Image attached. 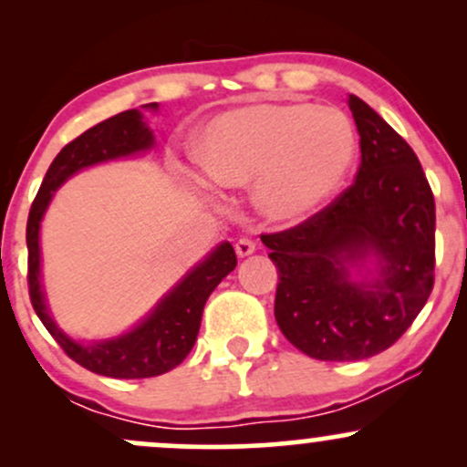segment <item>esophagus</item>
<instances>
[{"label": "esophagus", "mask_w": 467, "mask_h": 467, "mask_svg": "<svg viewBox=\"0 0 467 467\" xmlns=\"http://www.w3.org/2000/svg\"><path fill=\"white\" fill-rule=\"evenodd\" d=\"M234 250H237V254L241 256V259H244V256H250L252 252L256 250V245H254V241H250V239H239L237 244H234Z\"/></svg>", "instance_id": "obj_1"}]
</instances>
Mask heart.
<instances>
[{
	"instance_id": "1",
	"label": "heart",
	"mask_w": 467,
	"mask_h": 467,
	"mask_svg": "<svg viewBox=\"0 0 467 467\" xmlns=\"http://www.w3.org/2000/svg\"><path fill=\"white\" fill-rule=\"evenodd\" d=\"M358 153V133L336 107L252 103L208 120L197 162L215 184L244 189L272 222L312 215L340 191Z\"/></svg>"
}]
</instances>
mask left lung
Returning <instances> with one entry per match:
<instances>
[{
    "instance_id": "left-lung-1",
    "label": "left lung",
    "mask_w": 467,
    "mask_h": 467,
    "mask_svg": "<svg viewBox=\"0 0 467 467\" xmlns=\"http://www.w3.org/2000/svg\"><path fill=\"white\" fill-rule=\"evenodd\" d=\"M356 182L307 222L261 234L278 270L283 336L305 356L351 362L389 349L435 283V197L409 142L349 94Z\"/></svg>"
}]
</instances>
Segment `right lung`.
<instances>
[{
  "label": "right lung",
  "instance_id": "right-lung-1",
  "mask_svg": "<svg viewBox=\"0 0 467 467\" xmlns=\"http://www.w3.org/2000/svg\"><path fill=\"white\" fill-rule=\"evenodd\" d=\"M144 109H158V103L142 105ZM153 147V131L144 122L142 111L127 109L99 125L80 133L61 149L55 162L47 169L44 184L32 202L26 244H28V289L30 301L36 316L61 349L74 362L88 371L118 379H138L162 375L189 356L200 334L202 312L208 296L213 294L223 276L237 265L234 248L223 241L206 259L200 261L171 292H166L160 303L127 334L107 340L78 342L58 329L47 309L44 285H41V248L39 230L52 195L67 178L88 166L109 162V160L130 158Z\"/></svg>",
  "mask_w": 467,
  "mask_h": 467
}]
</instances>
